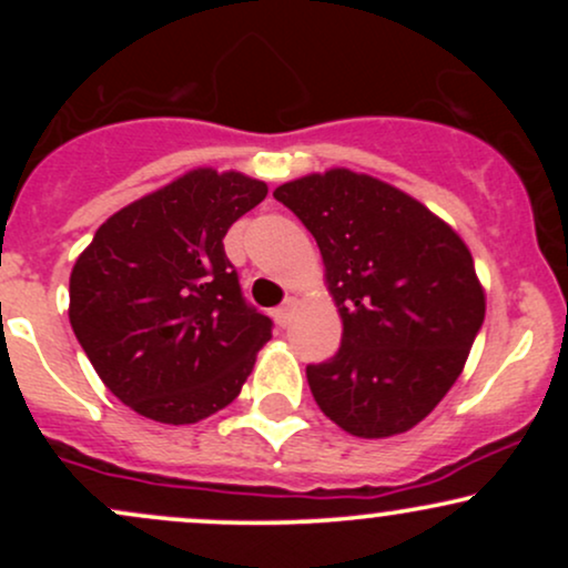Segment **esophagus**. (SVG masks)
<instances>
[{
  "label": "esophagus",
  "instance_id": "1",
  "mask_svg": "<svg viewBox=\"0 0 568 568\" xmlns=\"http://www.w3.org/2000/svg\"><path fill=\"white\" fill-rule=\"evenodd\" d=\"M293 310H296V298H285V302L280 304L275 312H272V317H275V323L280 325V328H285V325L291 323Z\"/></svg>",
  "mask_w": 568,
  "mask_h": 568
}]
</instances>
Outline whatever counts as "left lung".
Returning <instances> with one entry per match:
<instances>
[{
  "instance_id": "1",
  "label": "left lung",
  "mask_w": 568,
  "mask_h": 568,
  "mask_svg": "<svg viewBox=\"0 0 568 568\" xmlns=\"http://www.w3.org/2000/svg\"><path fill=\"white\" fill-rule=\"evenodd\" d=\"M323 253L344 334L306 366L321 410L357 438L406 433L465 368L486 315L467 245L422 202L336 168L275 189Z\"/></svg>"
}]
</instances>
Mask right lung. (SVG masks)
I'll return each instance as SVG.
<instances>
[{
	"label": "right lung",
	"instance_id": "add662e5",
	"mask_svg": "<svg viewBox=\"0 0 568 568\" xmlns=\"http://www.w3.org/2000/svg\"><path fill=\"white\" fill-rule=\"evenodd\" d=\"M264 197V181L200 168L106 219L77 258L71 328L135 414L192 425L243 389L272 321L245 302L224 237Z\"/></svg>",
	"mask_w": 568,
	"mask_h": 568
}]
</instances>
